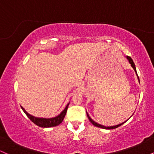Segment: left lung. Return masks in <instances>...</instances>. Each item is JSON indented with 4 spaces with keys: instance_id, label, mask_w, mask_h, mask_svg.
Masks as SVG:
<instances>
[{
    "instance_id": "8db88e82",
    "label": "left lung",
    "mask_w": 154,
    "mask_h": 154,
    "mask_svg": "<svg viewBox=\"0 0 154 154\" xmlns=\"http://www.w3.org/2000/svg\"><path fill=\"white\" fill-rule=\"evenodd\" d=\"M127 59H128L129 62H130V64H131V66L132 67V68H133V69L135 70V72H136V75H137V72H136L135 65V63H134L133 61H132V59H131V58L130 57V56H127ZM137 79H138V80H139V82H140V79H139V77H138V76H137ZM87 116H88V119H89V120H90V122H91L92 124H93V125H94V126H95V127H98V128H103V129H106V130H112V129H115V128H117L118 127L121 126L122 125H123V124L125 123V122H123V123H122V124H119V125H115V126H111V127H105V126H103V125H100V124H98V123H96V122H95L93 121V120L92 119L91 117H90L89 115H88V113H87Z\"/></svg>"
}]
</instances>
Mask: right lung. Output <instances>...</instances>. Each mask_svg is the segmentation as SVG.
Instances as JSON below:
<instances>
[{
	"instance_id": "add662e5",
	"label": "right lung",
	"mask_w": 154,
	"mask_h": 154,
	"mask_svg": "<svg viewBox=\"0 0 154 154\" xmlns=\"http://www.w3.org/2000/svg\"><path fill=\"white\" fill-rule=\"evenodd\" d=\"M69 104V103L67 104L66 108L64 109V110H63L62 112L59 114V115H58L57 116H55L54 118H49V119L35 117V116H32L29 114H28V113L25 111V109H24L22 106V109L23 110V111L25 113L26 115L28 116V118H29V119H30L33 123H35L36 125H38L39 127H41V128H51V127L57 126V125H60V124L62 122L63 118L65 117V115H66V114Z\"/></svg>"
}]
</instances>
